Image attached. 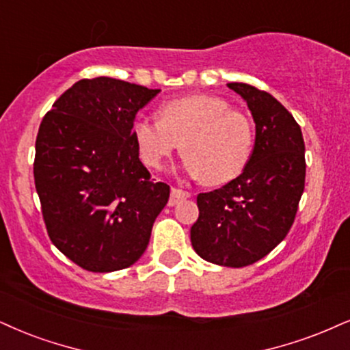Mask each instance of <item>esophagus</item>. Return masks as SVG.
I'll return each instance as SVG.
<instances>
[{
    "mask_svg": "<svg viewBox=\"0 0 350 350\" xmlns=\"http://www.w3.org/2000/svg\"><path fill=\"white\" fill-rule=\"evenodd\" d=\"M189 198V193L185 191L182 188H172V193H170V200H168V204L170 206H175L178 204V202H182Z\"/></svg>",
    "mask_w": 350,
    "mask_h": 350,
    "instance_id": "34e87169",
    "label": "esophagus"
}]
</instances>
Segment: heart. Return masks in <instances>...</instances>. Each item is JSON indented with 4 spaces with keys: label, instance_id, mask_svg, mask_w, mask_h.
Segmentation results:
<instances>
[{
    "label": "heart",
    "instance_id": "heart-1",
    "mask_svg": "<svg viewBox=\"0 0 350 350\" xmlns=\"http://www.w3.org/2000/svg\"><path fill=\"white\" fill-rule=\"evenodd\" d=\"M133 139L141 161L163 168L180 149L183 167L193 178L224 185L247 167L253 149L250 118L215 96L172 98L159 109V120L139 116L133 123Z\"/></svg>",
    "mask_w": 350,
    "mask_h": 350
}]
</instances>
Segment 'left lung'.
I'll return each instance as SVG.
<instances>
[{
	"label": "left lung",
	"mask_w": 350,
	"mask_h": 350,
	"mask_svg": "<svg viewBox=\"0 0 350 350\" xmlns=\"http://www.w3.org/2000/svg\"><path fill=\"white\" fill-rule=\"evenodd\" d=\"M227 85L252 111L254 148L240 176L198 195L191 245L202 260L243 267L273 252L294 224L305 188V142L294 116L271 94Z\"/></svg>",
	"instance_id": "8db88e82"
}]
</instances>
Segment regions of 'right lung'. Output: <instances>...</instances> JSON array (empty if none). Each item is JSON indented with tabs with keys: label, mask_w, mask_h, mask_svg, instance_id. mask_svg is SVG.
Segmentation results:
<instances>
[{
	"label": "right lung",
	"mask_w": 350,
	"mask_h": 350,
	"mask_svg": "<svg viewBox=\"0 0 350 350\" xmlns=\"http://www.w3.org/2000/svg\"><path fill=\"white\" fill-rule=\"evenodd\" d=\"M161 92L96 77L81 79L43 116L33 178L56 248L83 269L135 265L149 245L170 187L154 182L133 139L136 113Z\"/></svg>",
	"instance_id": "right-lung-1"
}]
</instances>
